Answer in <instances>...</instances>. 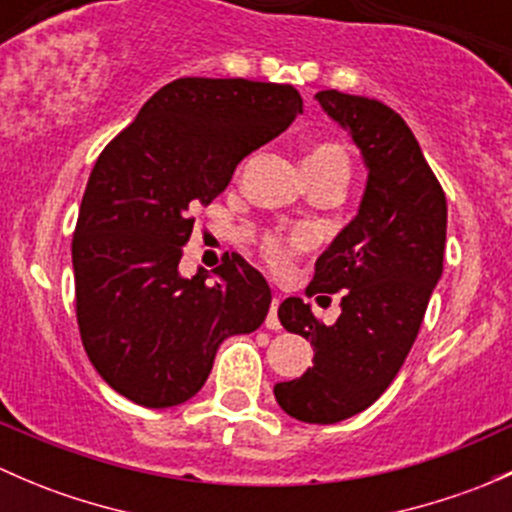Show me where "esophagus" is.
I'll return each mask as SVG.
<instances>
[{
  "mask_svg": "<svg viewBox=\"0 0 512 512\" xmlns=\"http://www.w3.org/2000/svg\"><path fill=\"white\" fill-rule=\"evenodd\" d=\"M277 307H280V297H272V304H270V312H267V317H265V327L267 329H280L282 324H280V319H277Z\"/></svg>",
  "mask_w": 512,
  "mask_h": 512,
  "instance_id": "1",
  "label": "esophagus"
}]
</instances>
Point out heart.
I'll list each match as a JSON object with an SVG mask.
<instances>
[{
    "label": "heart",
    "instance_id": "obj_1",
    "mask_svg": "<svg viewBox=\"0 0 512 512\" xmlns=\"http://www.w3.org/2000/svg\"><path fill=\"white\" fill-rule=\"evenodd\" d=\"M304 168H307L309 183H347L349 180V156L337 141H314L304 153ZM312 232L309 230H289V232H267L262 237V252L267 262L275 267H285L299 252L312 247Z\"/></svg>",
    "mask_w": 512,
    "mask_h": 512
}]
</instances>
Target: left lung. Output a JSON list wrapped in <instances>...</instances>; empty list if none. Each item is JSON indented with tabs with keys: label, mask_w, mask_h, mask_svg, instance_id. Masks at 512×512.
<instances>
[{
	"label": "left lung",
	"mask_w": 512,
	"mask_h": 512,
	"mask_svg": "<svg viewBox=\"0 0 512 512\" xmlns=\"http://www.w3.org/2000/svg\"><path fill=\"white\" fill-rule=\"evenodd\" d=\"M314 98L352 133L369 180L359 215L322 252L307 287V297L339 292L337 322L327 327L299 297L277 309L287 332L312 342L314 359L299 379L275 386V399L297 421L337 423L369 409L414 347L443 272L448 205L394 108L334 89Z\"/></svg>",
	"instance_id": "left-lung-1"
}]
</instances>
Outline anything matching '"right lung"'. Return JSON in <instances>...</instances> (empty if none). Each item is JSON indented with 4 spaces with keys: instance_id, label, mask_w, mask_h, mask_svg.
<instances>
[{
    "instance_id": "obj_1",
    "label": "right lung",
    "mask_w": 512,
    "mask_h": 512,
    "mask_svg": "<svg viewBox=\"0 0 512 512\" xmlns=\"http://www.w3.org/2000/svg\"><path fill=\"white\" fill-rule=\"evenodd\" d=\"M302 113L289 84L185 76L156 91L101 151L71 240L76 322L101 379L148 409L203 389L215 352L255 332L272 292L237 252L190 280L178 272L193 210L218 198L237 163Z\"/></svg>"
}]
</instances>
